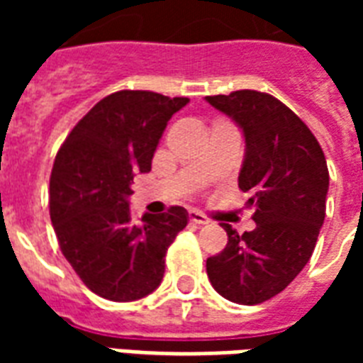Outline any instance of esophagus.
Wrapping results in <instances>:
<instances>
[{"instance_id":"1","label":"esophagus","mask_w":363,"mask_h":363,"mask_svg":"<svg viewBox=\"0 0 363 363\" xmlns=\"http://www.w3.org/2000/svg\"><path fill=\"white\" fill-rule=\"evenodd\" d=\"M188 216H190V222L196 224V226H201V224H207V222H209L201 213H198V211H190V215Z\"/></svg>"}]
</instances>
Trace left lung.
Returning <instances> with one entry per match:
<instances>
[{"label":"left lung","instance_id":"1","mask_svg":"<svg viewBox=\"0 0 363 363\" xmlns=\"http://www.w3.org/2000/svg\"><path fill=\"white\" fill-rule=\"evenodd\" d=\"M242 130L239 188L254 207L252 232L222 224L228 245L207 258L216 292L233 303L258 305L282 292L309 262L326 216V158L305 122L269 94L238 90L207 96Z\"/></svg>","mask_w":363,"mask_h":363}]
</instances>
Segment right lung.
<instances>
[{"label":"right lung","instance_id":"1","mask_svg":"<svg viewBox=\"0 0 363 363\" xmlns=\"http://www.w3.org/2000/svg\"><path fill=\"white\" fill-rule=\"evenodd\" d=\"M188 98L121 90L71 130L50 175V220L81 281L111 301H135L160 286L165 252L188 224L184 207L131 220L135 173H148L169 118Z\"/></svg>","mask_w":363,"mask_h":363}]
</instances>
